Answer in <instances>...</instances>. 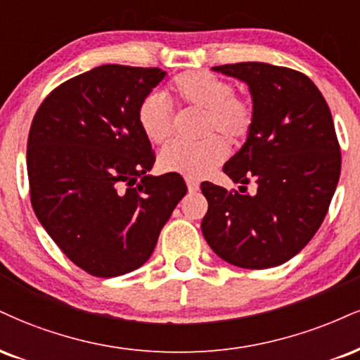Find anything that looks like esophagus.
Wrapping results in <instances>:
<instances>
[{
    "label": "esophagus",
    "instance_id": "esophagus-1",
    "mask_svg": "<svg viewBox=\"0 0 360 360\" xmlns=\"http://www.w3.org/2000/svg\"><path fill=\"white\" fill-rule=\"evenodd\" d=\"M186 184H188V191H189V194H194L199 189V184L196 183V181H191V179H188L186 181Z\"/></svg>",
    "mask_w": 360,
    "mask_h": 360
}]
</instances>
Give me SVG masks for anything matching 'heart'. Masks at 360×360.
<instances>
[{
    "mask_svg": "<svg viewBox=\"0 0 360 360\" xmlns=\"http://www.w3.org/2000/svg\"><path fill=\"white\" fill-rule=\"evenodd\" d=\"M177 102L206 112L205 132H221L231 141L248 136L255 124V109L250 101L236 97L226 80L207 72L191 70L177 75L171 84ZM141 131L153 144H162L172 132V107L161 92L149 94L137 110ZM228 155V144L211 136L199 144L171 142L159 153L158 164L164 172H176L189 179H201L219 166Z\"/></svg>",
    "mask_w": 360,
    "mask_h": 360,
    "instance_id": "1",
    "label": "heart"
}]
</instances>
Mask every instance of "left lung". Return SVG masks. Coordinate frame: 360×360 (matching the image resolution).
Instances as JSON below:
<instances>
[{
    "label": "left lung",
    "instance_id": "8db88e82",
    "mask_svg": "<svg viewBox=\"0 0 360 360\" xmlns=\"http://www.w3.org/2000/svg\"><path fill=\"white\" fill-rule=\"evenodd\" d=\"M248 85L255 124L223 171L246 189L202 183L201 229L224 262L248 270L278 266L314 238L340 176V147L330 109L309 77L287 67L241 62L213 67Z\"/></svg>",
    "mask_w": 360,
    "mask_h": 360
}]
</instances>
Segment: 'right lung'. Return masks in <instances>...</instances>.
<instances>
[{
  "label": "right lung",
  "instance_id": "obj_1",
  "mask_svg": "<svg viewBox=\"0 0 360 360\" xmlns=\"http://www.w3.org/2000/svg\"><path fill=\"white\" fill-rule=\"evenodd\" d=\"M161 68L102 65L63 82L33 117L27 167L38 221L86 274L142 266L184 198L176 172L150 176L154 153L137 110Z\"/></svg>",
  "mask_w": 360,
  "mask_h": 360
}]
</instances>
